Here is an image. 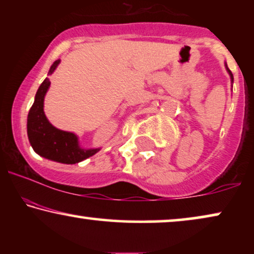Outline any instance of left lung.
Wrapping results in <instances>:
<instances>
[{
	"instance_id": "8db88e82",
	"label": "left lung",
	"mask_w": 254,
	"mask_h": 254,
	"mask_svg": "<svg viewBox=\"0 0 254 254\" xmlns=\"http://www.w3.org/2000/svg\"><path fill=\"white\" fill-rule=\"evenodd\" d=\"M227 70H228V72H229V74H230V77H231V79H232V81H234V76H232V74H231V71H230V69H229V68L227 67Z\"/></svg>"
}]
</instances>
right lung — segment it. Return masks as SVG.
I'll use <instances>...</instances> for the list:
<instances>
[{
	"label": "right lung",
	"instance_id": "1",
	"mask_svg": "<svg viewBox=\"0 0 254 254\" xmlns=\"http://www.w3.org/2000/svg\"><path fill=\"white\" fill-rule=\"evenodd\" d=\"M59 64L60 60L52 64L50 74L55 70ZM50 85V79L46 78L36 93L34 103L27 116V136L33 150L38 155L64 164H76L91 157L99 151V149L85 150L79 148L75 134L58 129L50 124L44 113V98Z\"/></svg>",
	"mask_w": 254,
	"mask_h": 254
}]
</instances>
